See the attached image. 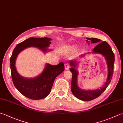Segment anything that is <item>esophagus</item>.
<instances>
[{"instance_id":"esophagus-1","label":"esophagus","mask_w":123,"mask_h":123,"mask_svg":"<svg viewBox=\"0 0 123 123\" xmlns=\"http://www.w3.org/2000/svg\"><path fill=\"white\" fill-rule=\"evenodd\" d=\"M70 68L69 64L68 63H66L64 64V68L66 70H68Z\"/></svg>"}]
</instances>
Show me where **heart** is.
Returning a JSON list of instances; mask_svg holds the SVG:
<instances>
[{
  "label": "heart",
  "mask_w": 123,
  "mask_h": 123,
  "mask_svg": "<svg viewBox=\"0 0 123 123\" xmlns=\"http://www.w3.org/2000/svg\"><path fill=\"white\" fill-rule=\"evenodd\" d=\"M77 49V46L76 45H73V46H71L69 47V49L71 50H76Z\"/></svg>",
  "instance_id": "obj_1"
}]
</instances>
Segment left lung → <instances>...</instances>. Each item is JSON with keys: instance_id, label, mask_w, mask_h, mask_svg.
<instances>
[{"instance_id": "obj_1", "label": "left lung", "mask_w": 123, "mask_h": 123, "mask_svg": "<svg viewBox=\"0 0 123 123\" xmlns=\"http://www.w3.org/2000/svg\"><path fill=\"white\" fill-rule=\"evenodd\" d=\"M86 42H87L88 45H90V43L91 44H95V43L98 44L94 48L92 53L94 54H100L104 56L108 66V76L107 80L102 87L100 88L96 89V90H85L79 88L78 85L77 79L79 73L77 69L79 63L76 60L70 61L69 63L71 66L70 70L71 71L72 74H73L71 84V92L78 99L82 101H88L92 100L99 97L104 92L110 84L112 77L113 71H114L115 55L110 45L106 42L100 43L101 40L95 38H86ZM90 53V52H89L81 55L79 56V58L85 56L86 54Z\"/></svg>"}]
</instances>
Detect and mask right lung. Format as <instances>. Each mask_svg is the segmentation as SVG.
Listing matches in <instances>:
<instances>
[{
  "label": "right lung",
  "instance_id": "add662e5",
  "mask_svg": "<svg viewBox=\"0 0 123 123\" xmlns=\"http://www.w3.org/2000/svg\"><path fill=\"white\" fill-rule=\"evenodd\" d=\"M51 38L30 37L17 45L10 59L11 75L14 86L22 94L32 100L43 99L49 95L56 77L64 70L63 62L56 66L49 63L39 75L28 78L22 76L17 71L15 62L18 55L23 50L30 47H37L46 53L51 49H47L51 44Z\"/></svg>",
  "mask_w": 123,
  "mask_h": 123
}]
</instances>
